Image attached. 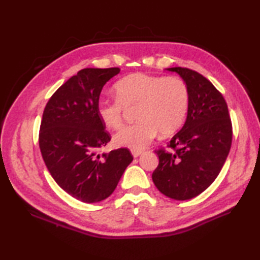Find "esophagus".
Listing matches in <instances>:
<instances>
[{
    "instance_id": "obj_1",
    "label": "esophagus",
    "mask_w": 260,
    "mask_h": 260,
    "mask_svg": "<svg viewBox=\"0 0 260 260\" xmlns=\"http://www.w3.org/2000/svg\"><path fill=\"white\" fill-rule=\"evenodd\" d=\"M142 153H143L142 150H132V154H133L134 157H139Z\"/></svg>"
}]
</instances>
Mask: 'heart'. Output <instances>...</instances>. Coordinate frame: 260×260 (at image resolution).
<instances>
[{"mask_svg": "<svg viewBox=\"0 0 260 260\" xmlns=\"http://www.w3.org/2000/svg\"><path fill=\"white\" fill-rule=\"evenodd\" d=\"M116 99H101L97 116L110 129L123 124L124 108L137 106L136 123L127 125L114 136L117 146L133 150L144 148L157 132L170 135L183 125L190 106V92L185 82L176 77L136 73L114 85Z\"/></svg>", "mask_w": 260, "mask_h": 260, "instance_id": "1", "label": "heart"}]
</instances>
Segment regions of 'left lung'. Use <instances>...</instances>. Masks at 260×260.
Segmentation results:
<instances>
[{
	"label": "left lung",
	"mask_w": 260,
	"mask_h": 260,
	"mask_svg": "<svg viewBox=\"0 0 260 260\" xmlns=\"http://www.w3.org/2000/svg\"><path fill=\"white\" fill-rule=\"evenodd\" d=\"M190 92L185 124L170 141L171 152L159 148L152 174L158 191L174 200H189L212 184L227 159L233 125L222 93L194 70L174 67Z\"/></svg>",
	"instance_id": "left-lung-1"
}]
</instances>
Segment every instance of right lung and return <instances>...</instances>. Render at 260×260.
Masks as SVG:
<instances>
[{
  "label": "right lung",
  "mask_w": 260,
  "mask_h": 260,
  "mask_svg": "<svg viewBox=\"0 0 260 260\" xmlns=\"http://www.w3.org/2000/svg\"><path fill=\"white\" fill-rule=\"evenodd\" d=\"M119 68H86L59 87L43 110L39 146L53 180L62 190L86 203L108 198L133 161L128 148L108 154L99 150L110 141L97 116L105 84Z\"/></svg>",
  "instance_id": "obj_1"
}]
</instances>
